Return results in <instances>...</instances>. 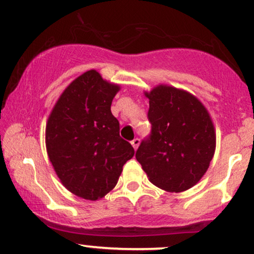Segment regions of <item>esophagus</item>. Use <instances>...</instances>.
I'll list each match as a JSON object with an SVG mask.
<instances>
[{
	"instance_id": "34e87169",
	"label": "esophagus",
	"mask_w": 254,
	"mask_h": 254,
	"mask_svg": "<svg viewBox=\"0 0 254 254\" xmlns=\"http://www.w3.org/2000/svg\"><path fill=\"white\" fill-rule=\"evenodd\" d=\"M131 144H132L133 149H135V150H137V148H138V145H139V139L138 138L132 139V140H131Z\"/></svg>"
}]
</instances>
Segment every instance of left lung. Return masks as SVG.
<instances>
[{"mask_svg":"<svg viewBox=\"0 0 254 254\" xmlns=\"http://www.w3.org/2000/svg\"><path fill=\"white\" fill-rule=\"evenodd\" d=\"M151 133L136 151L149 181L170 193L187 190L202 179L215 152L209 112L188 91L157 85L150 92Z\"/></svg>","mask_w":254,"mask_h":254,"instance_id":"obj_1","label":"left lung"}]
</instances>
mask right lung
<instances>
[{
	"label": "right lung",
	"instance_id": "right-lung-1",
	"mask_svg": "<svg viewBox=\"0 0 254 254\" xmlns=\"http://www.w3.org/2000/svg\"><path fill=\"white\" fill-rule=\"evenodd\" d=\"M121 86L96 69L67 86L46 124V149L61 183L85 200L96 201L117 185L135 150L119 136L112 100Z\"/></svg>",
	"mask_w": 254,
	"mask_h": 254
}]
</instances>
